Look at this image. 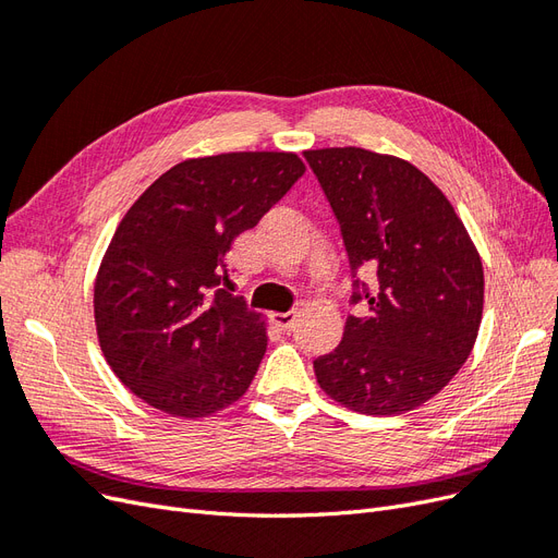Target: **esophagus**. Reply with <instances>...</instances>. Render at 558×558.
Returning a JSON list of instances; mask_svg holds the SVG:
<instances>
[{
    "label": "esophagus",
    "instance_id": "1",
    "mask_svg": "<svg viewBox=\"0 0 558 558\" xmlns=\"http://www.w3.org/2000/svg\"><path fill=\"white\" fill-rule=\"evenodd\" d=\"M272 320L281 328V330H291L293 324L298 320V312L295 310H289V312H275L272 314Z\"/></svg>",
    "mask_w": 558,
    "mask_h": 558
}]
</instances>
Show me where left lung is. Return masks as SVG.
<instances>
[{
    "instance_id": "1",
    "label": "left lung",
    "mask_w": 558,
    "mask_h": 558,
    "mask_svg": "<svg viewBox=\"0 0 558 558\" xmlns=\"http://www.w3.org/2000/svg\"><path fill=\"white\" fill-rule=\"evenodd\" d=\"M305 158L340 223L353 277L335 351L316 381L344 408L391 416L440 393L468 361L484 307V269L445 193L408 160L373 150L316 148ZM375 274L373 287L357 272Z\"/></svg>"
}]
</instances>
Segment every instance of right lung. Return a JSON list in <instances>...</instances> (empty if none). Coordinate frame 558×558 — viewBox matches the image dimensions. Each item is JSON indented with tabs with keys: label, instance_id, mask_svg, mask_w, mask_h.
<instances>
[{
	"label": "right lung",
	"instance_id": "right-lung-1",
	"mask_svg": "<svg viewBox=\"0 0 558 558\" xmlns=\"http://www.w3.org/2000/svg\"><path fill=\"white\" fill-rule=\"evenodd\" d=\"M302 174L283 150L183 160L118 223L95 279V326L116 377L150 408L202 418L246 393L267 332L221 289L226 256Z\"/></svg>",
	"mask_w": 558,
	"mask_h": 558
}]
</instances>
